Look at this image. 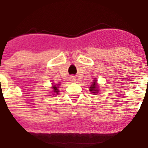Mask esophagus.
<instances>
[{"instance_id":"1","label":"esophagus","mask_w":148,"mask_h":148,"mask_svg":"<svg viewBox=\"0 0 148 148\" xmlns=\"http://www.w3.org/2000/svg\"><path fill=\"white\" fill-rule=\"evenodd\" d=\"M70 80H72V81H75V80H75V78L73 77V76H71V77H70Z\"/></svg>"}]
</instances>
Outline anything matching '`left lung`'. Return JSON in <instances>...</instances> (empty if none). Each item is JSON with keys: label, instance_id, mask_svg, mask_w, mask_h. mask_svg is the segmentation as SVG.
Returning <instances> with one entry per match:
<instances>
[{"label": "left lung", "instance_id": "obj_1", "mask_svg": "<svg viewBox=\"0 0 148 148\" xmlns=\"http://www.w3.org/2000/svg\"><path fill=\"white\" fill-rule=\"evenodd\" d=\"M97 80H93V83H92L91 85L89 87V90L91 93H93L94 95H96L98 92V89L99 88L97 87Z\"/></svg>", "mask_w": 148, "mask_h": 148}]
</instances>
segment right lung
<instances>
[{
	"instance_id": "obj_1",
	"label": "right lung",
	"mask_w": 148,
	"mask_h": 148,
	"mask_svg": "<svg viewBox=\"0 0 148 148\" xmlns=\"http://www.w3.org/2000/svg\"><path fill=\"white\" fill-rule=\"evenodd\" d=\"M58 86H56V85H53V92L54 93L58 94L59 90L58 89Z\"/></svg>"
}]
</instances>
